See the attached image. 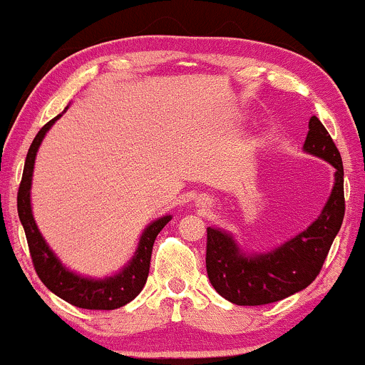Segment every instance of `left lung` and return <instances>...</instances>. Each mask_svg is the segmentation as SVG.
Returning <instances> with one entry per match:
<instances>
[{
    "instance_id": "left-lung-1",
    "label": "left lung",
    "mask_w": 365,
    "mask_h": 365,
    "mask_svg": "<svg viewBox=\"0 0 365 365\" xmlns=\"http://www.w3.org/2000/svg\"><path fill=\"white\" fill-rule=\"evenodd\" d=\"M304 149L334 166V187L321 216L269 254L245 255L233 238L207 228L206 269L215 290L237 305H264L304 290L319 274L345 216L340 150L317 116L309 121Z\"/></svg>"
}]
</instances>
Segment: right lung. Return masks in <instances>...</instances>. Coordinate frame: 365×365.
<instances>
[{
	"instance_id": "add662e5",
	"label": "right lung",
	"mask_w": 365,
	"mask_h": 365,
	"mask_svg": "<svg viewBox=\"0 0 365 365\" xmlns=\"http://www.w3.org/2000/svg\"><path fill=\"white\" fill-rule=\"evenodd\" d=\"M49 120L43 128L37 132L36 139L32 140L29 148L27 159H25L22 182H20L19 194H16V209H19V217L22 221L25 237H27L29 252H31L32 264L39 279L51 290L54 295L66 300L68 304L81 309H91V311H113V309L123 307L130 300L139 295L149 276L150 254H153V245L156 240L158 233L165 228V225L171 220V216H165L161 220L154 221L145 228L144 235L140 238L139 249H137L135 257L132 262L121 271L120 274L106 279H87L81 276L70 273L68 269L61 266L56 255L51 252L46 245L44 238L41 237L37 230L34 216L31 211V182L32 171H34L36 153L43 142L46 132L51 128V125L60 118Z\"/></svg>"
}]
</instances>
